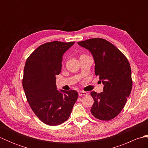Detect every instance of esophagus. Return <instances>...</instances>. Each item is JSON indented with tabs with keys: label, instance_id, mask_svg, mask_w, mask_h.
<instances>
[{
	"label": "esophagus",
	"instance_id": "obj_1",
	"mask_svg": "<svg viewBox=\"0 0 148 148\" xmlns=\"http://www.w3.org/2000/svg\"><path fill=\"white\" fill-rule=\"evenodd\" d=\"M88 95V93L86 92H81L79 93V96H86Z\"/></svg>",
	"mask_w": 148,
	"mask_h": 148
}]
</instances>
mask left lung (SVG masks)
<instances>
[{
    "instance_id": "8db88e82",
    "label": "left lung",
    "mask_w": 148,
    "mask_h": 148,
    "mask_svg": "<svg viewBox=\"0 0 148 148\" xmlns=\"http://www.w3.org/2000/svg\"><path fill=\"white\" fill-rule=\"evenodd\" d=\"M77 44L92 54L95 75L103 84L102 93L91 92L94 102L90 111L100 120H111L123 109L132 88L129 62L115 46L106 39H90Z\"/></svg>"
}]
</instances>
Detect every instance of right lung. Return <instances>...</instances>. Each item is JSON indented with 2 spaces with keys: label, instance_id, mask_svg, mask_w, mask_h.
<instances>
[{
  "label": "right lung",
  "instance_id": "obj_1",
  "mask_svg": "<svg viewBox=\"0 0 148 148\" xmlns=\"http://www.w3.org/2000/svg\"><path fill=\"white\" fill-rule=\"evenodd\" d=\"M74 44L53 41L39 46L24 67L22 84L31 109L40 121L56 126L67 121L78 93L57 90L56 75L61 72L62 56Z\"/></svg>",
  "mask_w": 148,
  "mask_h": 148
}]
</instances>
